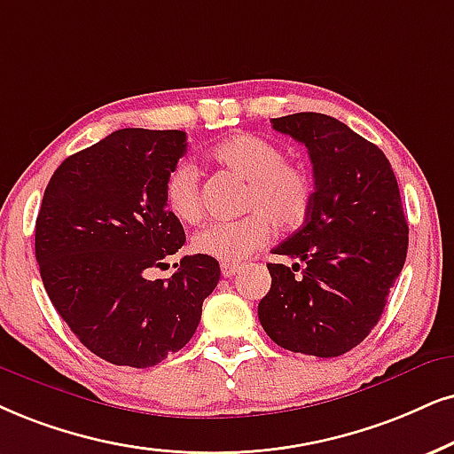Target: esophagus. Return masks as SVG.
Instances as JSON below:
<instances>
[{
	"mask_svg": "<svg viewBox=\"0 0 454 454\" xmlns=\"http://www.w3.org/2000/svg\"><path fill=\"white\" fill-rule=\"evenodd\" d=\"M240 270V266L239 263H222V277L223 278H231V277H234V274H237Z\"/></svg>",
	"mask_w": 454,
	"mask_h": 454,
	"instance_id": "obj_1",
	"label": "esophagus"
}]
</instances>
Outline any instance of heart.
Here are the masks:
<instances>
[{"mask_svg":"<svg viewBox=\"0 0 454 454\" xmlns=\"http://www.w3.org/2000/svg\"><path fill=\"white\" fill-rule=\"evenodd\" d=\"M217 168L245 182L240 211H251L234 222H215L192 239L194 254L222 263H239L277 232L297 231L314 205V180L300 163L268 137L239 131L211 148ZM165 205L180 222L194 223L203 214L199 169L180 160L163 186Z\"/></svg>","mask_w":454,"mask_h":454,"instance_id":"obj_1","label":"heart"}]
</instances>
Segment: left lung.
<instances>
[{"label": "left lung", "instance_id": "left-lung-1", "mask_svg": "<svg viewBox=\"0 0 454 454\" xmlns=\"http://www.w3.org/2000/svg\"><path fill=\"white\" fill-rule=\"evenodd\" d=\"M272 128L308 148L314 205L300 231L268 263L272 286L257 306L277 346L318 358L349 352L380 323L403 272L409 223L386 154L346 123L320 113L272 119Z\"/></svg>", "mask_w": 454, "mask_h": 454}]
</instances>
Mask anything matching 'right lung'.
I'll return each mask as SVG.
<instances>
[{
	"instance_id": "obj_1",
	"label": "right lung",
	"mask_w": 454,
	"mask_h": 454,
	"mask_svg": "<svg viewBox=\"0 0 454 454\" xmlns=\"http://www.w3.org/2000/svg\"><path fill=\"white\" fill-rule=\"evenodd\" d=\"M184 153L180 129H117L62 160L43 192V286L77 340L111 364L146 369L184 348L220 280V263L199 254L171 278H146L186 240L163 197Z\"/></svg>"
}]
</instances>
